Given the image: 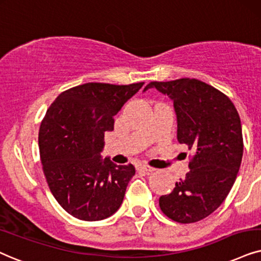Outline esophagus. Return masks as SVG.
<instances>
[{"label":"esophagus","mask_w":261,"mask_h":261,"mask_svg":"<svg viewBox=\"0 0 261 261\" xmlns=\"http://www.w3.org/2000/svg\"><path fill=\"white\" fill-rule=\"evenodd\" d=\"M140 169L143 170V171H146V172H154V171H155L154 167L149 166V165H141Z\"/></svg>","instance_id":"obj_1"}]
</instances>
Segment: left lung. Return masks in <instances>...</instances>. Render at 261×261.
<instances>
[{
	"instance_id": "1",
	"label": "left lung",
	"mask_w": 261,
	"mask_h": 261,
	"mask_svg": "<svg viewBox=\"0 0 261 261\" xmlns=\"http://www.w3.org/2000/svg\"><path fill=\"white\" fill-rule=\"evenodd\" d=\"M173 101L177 138L195 150L190 171L172 193L160 196L165 216L189 224L208 217L226 199L235 183L243 155L240 115L225 94L199 79L150 82Z\"/></svg>"
}]
</instances>
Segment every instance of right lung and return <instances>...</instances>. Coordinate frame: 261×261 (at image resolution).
Segmentation results:
<instances>
[{"label":"right lung","mask_w":261,"mask_h":261,"mask_svg":"<svg viewBox=\"0 0 261 261\" xmlns=\"http://www.w3.org/2000/svg\"><path fill=\"white\" fill-rule=\"evenodd\" d=\"M87 83L62 91L48 108L38 133L39 156L48 187L71 216L87 222L106 219L123 202L134 165L102 160L106 131L114 115L143 87Z\"/></svg>","instance_id":"add662e5"}]
</instances>
